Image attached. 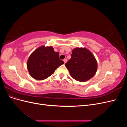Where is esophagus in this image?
<instances>
[{"label":"esophagus","mask_w":127,"mask_h":127,"mask_svg":"<svg viewBox=\"0 0 127 127\" xmlns=\"http://www.w3.org/2000/svg\"><path fill=\"white\" fill-rule=\"evenodd\" d=\"M64 64H66V63H67V60L66 59H64Z\"/></svg>","instance_id":"34e87169"}]
</instances>
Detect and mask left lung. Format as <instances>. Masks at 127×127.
<instances>
[{
  "label": "left lung",
  "instance_id": "obj_1",
  "mask_svg": "<svg viewBox=\"0 0 127 127\" xmlns=\"http://www.w3.org/2000/svg\"><path fill=\"white\" fill-rule=\"evenodd\" d=\"M65 66L73 78L84 82L95 75L97 69V63L89 50L86 48H76L72 50L71 59Z\"/></svg>",
  "mask_w": 127,
  "mask_h": 127
}]
</instances>
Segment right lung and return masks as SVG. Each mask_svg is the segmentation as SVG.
Listing matches in <instances>:
<instances>
[{"label":"right lung","instance_id":"right-lung-1","mask_svg":"<svg viewBox=\"0 0 127 127\" xmlns=\"http://www.w3.org/2000/svg\"><path fill=\"white\" fill-rule=\"evenodd\" d=\"M64 64L59 58V52H55L52 47L42 45L31 54L27 61V68L34 79L43 80Z\"/></svg>","mask_w":127,"mask_h":127}]
</instances>
